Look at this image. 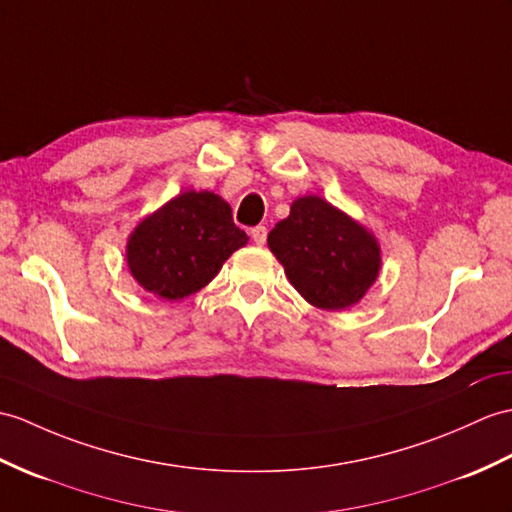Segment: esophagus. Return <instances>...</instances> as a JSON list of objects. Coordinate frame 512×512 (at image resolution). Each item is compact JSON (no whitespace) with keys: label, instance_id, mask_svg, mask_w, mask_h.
Listing matches in <instances>:
<instances>
[{"label":"esophagus","instance_id":"esophagus-1","mask_svg":"<svg viewBox=\"0 0 512 512\" xmlns=\"http://www.w3.org/2000/svg\"><path fill=\"white\" fill-rule=\"evenodd\" d=\"M251 237H253L255 244L264 246L266 240H268V229H266V227H255V229L251 231Z\"/></svg>","mask_w":512,"mask_h":512}]
</instances>
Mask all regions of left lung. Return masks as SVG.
Wrapping results in <instances>:
<instances>
[{
  "label": "left lung",
  "instance_id": "left-lung-1",
  "mask_svg": "<svg viewBox=\"0 0 512 512\" xmlns=\"http://www.w3.org/2000/svg\"><path fill=\"white\" fill-rule=\"evenodd\" d=\"M268 246L294 288L320 310L358 303L379 272L375 237L318 196L294 200L290 216L270 231Z\"/></svg>",
  "mask_w": 512,
  "mask_h": 512
}]
</instances>
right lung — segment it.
Returning a JSON list of instances; mask_svg holds the SVG:
<instances>
[{
  "label": "right lung",
  "mask_w": 512,
  "mask_h": 512,
  "mask_svg": "<svg viewBox=\"0 0 512 512\" xmlns=\"http://www.w3.org/2000/svg\"><path fill=\"white\" fill-rule=\"evenodd\" d=\"M248 242L231 207L211 192H185L152 213L126 246L128 268L144 290L178 301L218 275L233 251Z\"/></svg>",
  "instance_id": "right-lung-1"
}]
</instances>
